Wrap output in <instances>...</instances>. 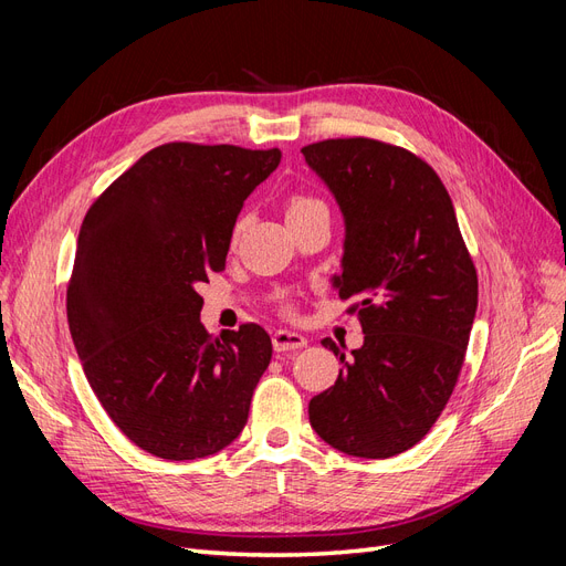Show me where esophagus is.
Here are the masks:
<instances>
[{
    "label": "esophagus",
    "mask_w": 566,
    "mask_h": 566,
    "mask_svg": "<svg viewBox=\"0 0 566 566\" xmlns=\"http://www.w3.org/2000/svg\"><path fill=\"white\" fill-rule=\"evenodd\" d=\"M271 339H273V349H276L279 354L295 352V349H302L306 345V337L304 335L290 333V331H276Z\"/></svg>",
    "instance_id": "esophagus-1"
}]
</instances>
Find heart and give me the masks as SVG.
Masks as SVG:
<instances>
[{
    "mask_svg": "<svg viewBox=\"0 0 566 566\" xmlns=\"http://www.w3.org/2000/svg\"><path fill=\"white\" fill-rule=\"evenodd\" d=\"M321 210H325V205H323L318 198L302 196V193L290 198V200H287V208H285L287 221H290V219H297V217L314 214V212H321Z\"/></svg>",
    "mask_w": 566,
    "mask_h": 566,
    "instance_id": "heart-1",
    "label": "heart"
}]
</instances>
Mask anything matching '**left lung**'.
Listing matches in <instances>:
<instances>
[{"instance_id": "obj_1", "label": "left lung", "mask_w": 566, "mask_h": 566, "mask_svg": "<svg viewBox=\"0 0 566 566\" xmlns=\"http://www.w3.org/2000/svg\"><path fill=\"white\" fill-rule=\"evenodd\" d=\"M302 156L345 217L342 300H358L364 347L310 401V422L333 449L391 458L432 430L458 375L476 314V271L447 186L413 153L375 139H328Z\"/></svg>"}]
</instances>
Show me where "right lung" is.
I'll return each instance as SVG.
<instances>
[{"label":"right lung","instance_id":"obj_1","mask_svg":"<svg viewBox=\"0 0 566 566\" xmlns=\"http://www.w3.org/2000/svg\"><path fill=\"white\" fill-rule=\"evenodd\" d=\"M279 163V148L165 144L82 221L67 325L96 399L150 455H214L248 422L271 337L256 323L210 335L196 285L224 271L243 202Z\"/></svg>","mask_w":566,"mask_h":566}]
</instances>
